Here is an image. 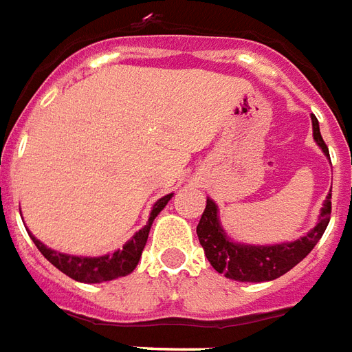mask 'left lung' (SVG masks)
I'll return each instance as SVG.
<instances>
[{
  "instance_id": "obj_1",
  "label": "left lung",
  "mask_w": 352,
  "mask_h": 352,
  "mask_svg": "<svg viewBox=\"0 0 352 352\" xmlns=\"http://www.w3.org/2000/svg\"><path fill=\"white\" fill-rule=\"evenodd\" d=\"M312 131L316 144L321 147V151L327 157H331L329 147L319 133V122L316 116H312ZM331 194H329L316 227L299 240L275 243V245H248V243L232 241L225 234L223 227L219 223L218 206L212 199H206V208L197 225V236H199L201 248L205 249L206 258L216 272L240 283H265L283 277L284 273L295 267L316 248V243L331 221Z\"/></svg>"
}]
</instances>
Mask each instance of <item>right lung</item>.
I'll list each match as a JSON object with an SVG mask.
<instances>
[{
	"mask_svg": "<svg viewBox=\"0 0 352 352\" xmlns=\"http://www.w3.org/2000/svg\"><path fill=\"white\" fill-rule=\"evenodd\" d=\"M173 197V194H168L153 205V210L149 214L146 227H142L131 240L123 245L122 249H118L114 253L104 254V256H75V254H64L57 253L53 249L45 248L44 243L36 240L31 232V240L34 241V245L38 248V251L44 254L45 258L50 260L51 264L57 267L58 272H63L64 275H68L69 278H74L77 283H104V280H114V278L125 277L129 273H133V270L138 264V260L142 256V251L146 248L147 236H149V229H151L153 221L157 218L160 210L168 205V201Z\"/></svg>",
	"mask_w": 352,
	"mask_h": 352,
	"instance_id": "1",
	"label": "right lung"
}]
</instances>
